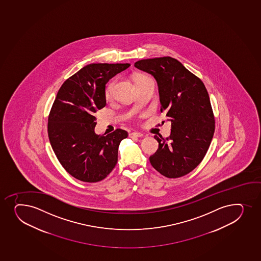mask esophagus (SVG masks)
Instances as JSON below:
<instances>
[{
	"label": "esophagus",
	"instance_id": "34e87169",
	"mask_svg": "<svg viewBox=\"0 0 261 261\" xmlns=\"http://www.w3.org/2000/svg\"><path fill=\"white\" fill-rule=\"evenodd\" d=\"M129 137L130 138H143L144 135L142 134H140V133H131L130 135H129Z\"/></svg>",
	"mask_w": 261,
	"mask_h": 261
}]
</instances>
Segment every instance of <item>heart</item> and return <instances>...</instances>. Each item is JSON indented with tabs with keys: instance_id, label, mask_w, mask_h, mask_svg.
I'll list each match as a JSON object with an SVG mask.
<instances>
[{
	"instance_id": "1",
	"label": "heart",
	"mask_w": 261,
	"mask_h": 261,
	"mask_svg": "<svg viewBox=\"0 0 261 261\" xmlns=\"http://www.w3.org/2000/svg\"><path fill=\"white\" fill-rule=\"evenodd\" d=\"M140 77H142V76H140V77H137L136 80L140 79ZM115 81L110 82V84L107 85L106 89H105V96H106V98H110L111 96H112L113 94V90H114V87H115Z\"/></svg>"
}]
</instances>
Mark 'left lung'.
I'll return each instance as SVG.
<instances>
[{
	"instance_id": "left-lung-1",
	"label": "left lung",
	"mask_w": 261,
	"mask_h": 261,
	"mask_svg": "<svg viewBox=\"0 0 261 261\" xmlns=\"http://www.w3.org/2000/svg\"><path fill=\"white\" fill-rule=\"evenodd\" d=\"M135 66L154 76L160 111L171 121V135L154 136L159 149L150 157L152 167L169 178L182 177L203 160L215 133L211 100L202 80L171 57L141 59Z\"/></svg>"
}]
</instances>
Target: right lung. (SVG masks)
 Instances as JSON below:
<instances>
[{
	"mask_svg": "<svg viewBox=\"0 0 261 261\" xmlns=\"http://www.w3.org/2000/svg\"><path fill=\"white\" fill-rule=\"evenodd\" d=\"M130 64H90L62 84L48 116V137L59 163L83 182L104 179L117 164L127 132L95 135V113L106 106L105 85Z\"/></svg>",
	"mask_w": 261,
	"mask_h": 261,
	"instance_id": "right-lung-1",
	"label": "right lung"
}]
</instances>
